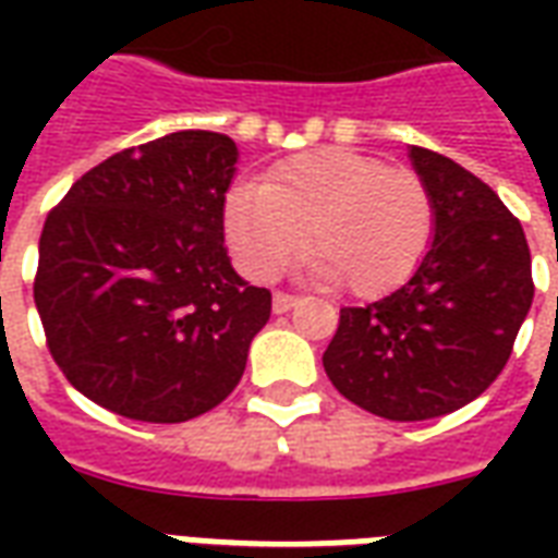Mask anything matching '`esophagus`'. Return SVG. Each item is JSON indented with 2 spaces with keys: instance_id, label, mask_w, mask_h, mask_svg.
I'll return each instance as SVG.
<instances>
[{
  "instance_id": "obj_1",
  "label": "esophagus",
  "mask_w": 558,
  "mask_h": 558,
  "mask_svg": "<svg viewBox=\"0 0 558 558\" xmlns=\"http://www.w3.org/2000/svg\"><path fill=\"white\" fill-rule=\"evenodd\" d=\"M295 295H290V292H275V299H271V307H275V314H287V311H292L295 307Z\"/></svg>"
}]
</instances>
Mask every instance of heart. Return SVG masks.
I'll list each match as a JSON object with an SVG mask.
<instances>
[{"instance_id": "heart-1", "label": "heart", "mask_w": 558, "mask_h": 558, "mask_svg": "<svg viewBox=\"0 0 558 558\" xmlns=\"http://www.w3.org/2000/svg\"><path fill=\"white\" fill-rule=\"evenodd\" d=\"M223 232L247 278L271 280L314 251L316 278L352 295L398 290L433 235V199L418 172L352 148H311L280 160L259 187H235Z\"/></svg>"}]
</instances>
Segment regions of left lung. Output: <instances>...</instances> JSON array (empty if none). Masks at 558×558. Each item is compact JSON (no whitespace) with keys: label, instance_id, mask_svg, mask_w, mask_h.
<instances>
[{"label":"left lung","instance_id":"8db88e82","mask_svg":"<svg viewBox=\"0 0 558 558\" xmlns=\"http://www.w3.org/2000/svg\"><path fill=\"white\" fill-rule=\"evenodd\" d=\"M433 199V242L403 287L343 307L323 352L331 386L388 421L448 415L502 374L535 295L520 220L490 184L430 148H410Z\"/></svg>","mask_w":558,"mask_h":558}]
</instances>
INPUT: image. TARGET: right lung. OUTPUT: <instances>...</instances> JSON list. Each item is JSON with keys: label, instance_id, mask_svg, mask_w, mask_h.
<instances>
[{"label": "right lung", "instance_id": "right-lung-1", "mask_svg": "<svg viewBox=\"0 0 558 558\" xmlns=\"http://www.w3.org/2000/svg\"><path fill=\"white\" fill-rule=\"evenodd\" d=\"M239 148L175 131L116 151L71 184L38 242L47 350L104 410L179 424L239 386L271 292L235 275L223 203Z\"/></svg>", "mask_w": 558, "mask_h": 558}]
</instances>
